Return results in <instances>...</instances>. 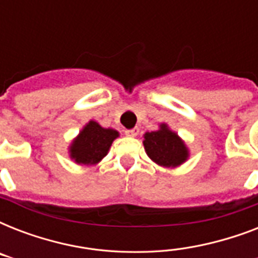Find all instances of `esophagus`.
<instances>
[{
	"instance_id": "obj_1",
	"label": "esophagus",
	"mask_w": 258,
	"mask_h": 258,
	"mask_svg": "<svg viewBox=\"0 0 258 258\" xmlns=\"http://www.w3.org/2000/svg\"><path fill=\"white\" fill-rule=\"evenodd\" d=\"M138 134H139V128L127 130V131H125V135H127V137H131V138H135Z\"/></svg>"
}]
</instances>
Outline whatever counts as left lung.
Instances as JSON below:
<instances>
[{"label":"left lung","mask_w":258,"mask_h":258,"mask_svg":"<svg viewBox=\"0 0 258 258\" xmlns=\"http://www.w3.org/2000/svg\"><path fill=\"white\" fill-rule=\"evenodd\" d=\"M146 154L154 163L162 167H178L183 165L190 157V151L182 138L170 128L166 123H161L159 128L143 135Z\"/></svg>","instance_id":"left-lung-1"}]
</instances>
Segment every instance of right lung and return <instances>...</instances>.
<instances>
[{
    "label": "right lung",
    "instance_id": "add662e5",
    "mask_svg": "<svg viewBox=\"0 0 258 258\" xmlns=\"http://www.w3.org/2000/svg\"><path fill=\"white\" fill-rule=\"evenodd\" d=\"M119 138L113 128H104L97 121L89 120L68 147L70 158L78 165L95 166L108 154L112 142Z\"/></svg>",
    "mask_w": 258,
    "mask_h": 258
}]
</instances>
